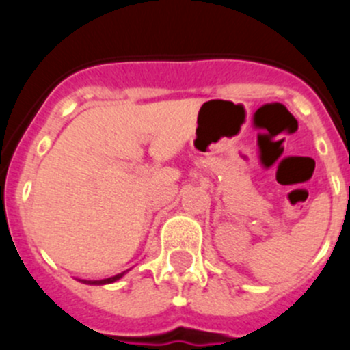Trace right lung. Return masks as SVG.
<instances>
[{"label":"right lung","instance_id":"right-lung-1","mask_svg":"<svg viewBox=\"0 0 350 350\" xmlns=\"http://www.w3.org/2000/svg\"><path fill=\"white\" fill-rule=\"evenodd\" d=\"M125 273H126V271H123V273L109 274V276L98 278V280H81V281H83V283H86V284H108V283H115V281L120 280V278H122Z\"/></svg>","mask_w":350,"mask_h":350}]
</instances>
